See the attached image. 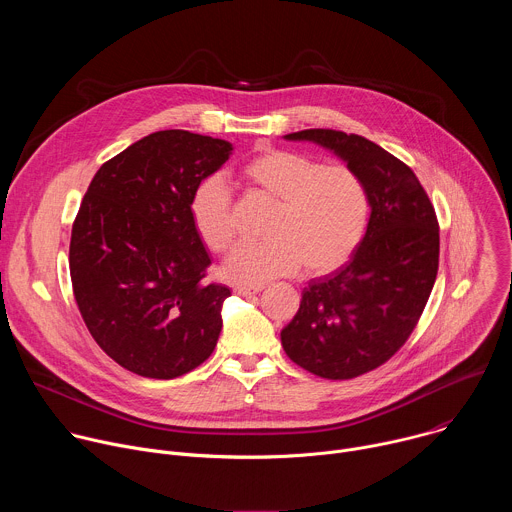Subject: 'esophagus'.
Listing matches in <instances>:
<instances>
[{"label":"esophagus","mask_w":512,"mask_h":512,"mask_svg":"<svg viewBox=\"0 0 512 512\" xmlns=\"http://www.w3.org/2000/svg\"><path fill=\"white\" fill-rule=\"evenodd\" d=\"M263 287L261 285H255V287H251V285H239V287H235V294L237 296H251V294H259Z\"/></svg>","instance_id":"34e87169"}]
</instances>
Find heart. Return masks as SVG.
<instances>
[{
    "mask_svg": "<svg viewBox=\"0 0 512 512\" xmlns=\"http://www.w3.org/2000/svg\"><path fill=\"white\" fill-rule=\"evenodd\" d=\"M239 182L273 202L265 241L237 245L223 265L233 283L259 285L296 273H328L356 249L369 218V194L360 176L342 164L281 148H261L239 168ZM190 218L200 241L214 253L235 237L233 198L223 178L202 180L190 198Z\"/></svg>",
    "mask_w": 512,
    "mask_h": 512,
    "instance_id": "b5f03b06",
    "label": "heart"
}]
</instances>
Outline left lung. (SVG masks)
Here are the masks:
<instances>
[{"label": "left lung", "mask_w": 512, "mask_h": 512, "mask_svg": "<svg viewBox=\"0 0 512 512\" xmlns=\"http://www.w3.org/2000/svg\"><path fill=\"white\" fill-rule=\"evenodd\" d=\"M338 156L364 182L371 218L350 261L312 279L283 330L285 354L322 379L342 381L387 362L413 332L435 283L440 227L417 176L381 145L334 129L283 135Z\"/></svg>", "instance_id": "1"}]
</instances>
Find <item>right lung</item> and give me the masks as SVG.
<instances>
[{
    "label": "right lung",
    "mask_w": 512,
    "mask_h": 512,
    "mask_svg": "<svg viewBox=\"0 0 512 512\" xmlns=\"http://www.w3.org/2000/svg\"><path fill=\"white\" fill-rule=\"evenodd\" d=\"M233 154L184 129L131 143L95 174L70 235V279L95 342L123 369L176 379L202 364L223 328L227 285L206 283L194 188Z\"/></svg>",
    "instance_id": "1"
}]
</instances>
